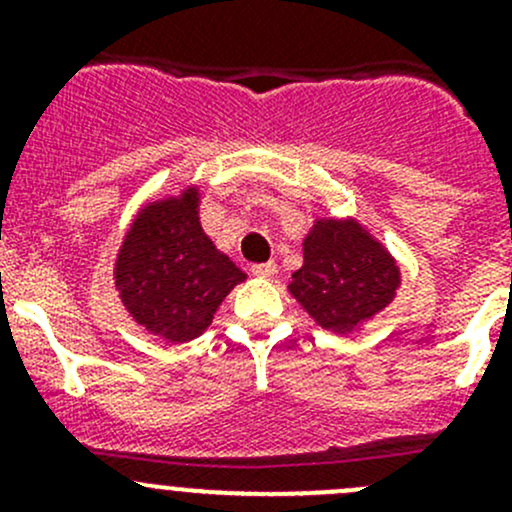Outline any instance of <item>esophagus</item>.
Returning a JSON list of instances; mask_svg holds the SVG:
<instances>
[{
    "mask_svg": "<svg viewBox=\"0 0 512 512\" xmlns=\"http://www.w3.org/2000/svg\"><path fill=\"white\" fill-rule=\"evenodd\" d=\"M252 270V275L255 277H262V280H265V277H272L277 272V265L275 262H260V265H252L250 267Z\"/></svg>",
    "mask_w": 512,
    "mask_h": 512,
    "instance_id": "1",
    "label": "esophagus"
}]
</instances>
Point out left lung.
I'll list each match as a JSON object with an SVG mask.
<instances>
[{
	"label": "left lung",
	"instance_id": "obj_1",
	"mask_svg": "<svg viewBox=\"0 0 512 512\" xmlns=\"http://www.w3.org/2000/svg\"><path fill=\"white\" fill-rule=\"evenodd\" d=\"M399 287L394 257L354 220H319L304 240V265L289 292L332 332H352L386 307Z\"/></svg>",
	"mask_w": 512,
	"mask_h": 512
}]
</instances>
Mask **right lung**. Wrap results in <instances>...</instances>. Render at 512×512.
<instances>
[{
	"label": "right lung",
	"instance_id": "1",
	"mask_svg": "<svg viewBox=\"0 0 512 512\" xmlns=\"http://www.w3.org/2000/svg\"><path fill=\"white\" fill-rule=\"evenodd\" d=\"M245 272L203 232L198 190L148 205L128 230L116 260V287L131 317L151 334L188 342Z\"/></svg>",
	"mask_w": 512,
	"mask_h": 512
}]
</instances>
